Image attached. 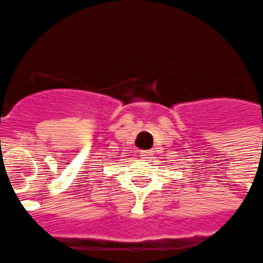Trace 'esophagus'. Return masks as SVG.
Wrapping results in <instances>:
<instances>
[{
    "label": "esophagus",
    "mask_w": 263,
    "mask_h": 263,
    "mask_svg": "<svg viewBox=\"0 0 263 263\" xmlns=\"http://www.w3.org/2000/svg\"><path fill=\"white\" fill-rule=\"evenodd\" d=\"M140 156L142 158H150V156H153V150H142Z\"/></svg>",
    "instance_id": "34e87169"
}]
</instances>
